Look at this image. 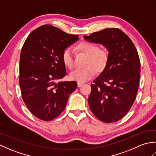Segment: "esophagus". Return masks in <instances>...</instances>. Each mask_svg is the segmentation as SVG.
<instances>
[{
  "mask_svg": "<svg viewBox=\"0 0 156 156\" xmlns=\"http://www.w3.org/2000/svg\"><path fill=\"white\" fill-rule=\"evenodd\" d=\"M82 85H83V83H82V82H78V87H82Z\"/></svg>",
  "mask_w": 156,
  "mask_h": 156,
  "instance_id": "esophagus-1",
  "label": "esophagus"
}]
</instances>
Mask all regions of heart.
I'll return each instance as SVG.
<instances>
[{"instance_id":"heart-1","label":"heart","mask_w":156,"mask_h":156,"mask_svg":"<svg viewBox=\"0 0 156 156\" xmlns=\"http://www.w3.org/2000/svg\"><path fill=\"white\" fill-rule=\"evenodd\" d=\"M78 48L88 55L85 63L86 67L76 68L69 74L71 80L79 82H84L93 78L97 70L103 71L108 61V55L107 51L101 50L97 45L88 41H82L78 45ZM62 60L69 68L74 66V51L72 48H67L62 52Z\"/></svg>"}]
</instances>
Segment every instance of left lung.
<instances>
[{
	"instance_id": "obj_1",
	"label": "left lung",
	"mask_w": 156,
	"mask_h": 156,
	"mask_svg": "<svg viewBox=\"0 0 156 156\" xmlns=\"http://www.w3.org/2000/svg\"><path fill=\"white\" fill-rule=\"evenodd\" d=\"M84 38L102 45L108 51L107 66L91 85L89 107L100 121L116 122L127 113L136 97L140 79L137 51L119 29H105Z\"/></svg>"
}]
</instances>
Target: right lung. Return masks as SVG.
<instances>
[{
    "mask_svg": "<svg viewBox=\"0 0 156 156\" xmlns=\"http://www.w3.org/2000/svg\"><path fill=\"white\" fill-rule=\"evenodd\" d=\"M78 39L44 25L32 31L23 44L19 62L21 95L29 110L41 120L51 121L60 115L77 88L75 81H55L66 75L63 51Z\"/></svg>",
    "mask_w": 156,
    "mask_h": 156,
    "instance_id": "1",
    "label": "right lung"
}]
</instances>
